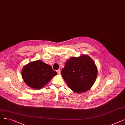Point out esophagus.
I'll use <instances>...</instances> for the list:
<instances>
[{
    "instance_id": "34e87169",
    "label": "esophagus",
    "mask_w": 125,
    "mask_h": 125,
    "mask_svg": "<svg viewBox=\"0 0 125 125\" xmlns=\"http://www.w3.org/2000/svg\"><path fill=\"white\" fill-rule=\"evenodd\" d=\"M57 73L58 74H60L61 73V70L60 69H58L57 70Z\"/></svg>"
}]
</instances>
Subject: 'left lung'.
Returning a JSON list of instances; mask_svg holds the SVG:
<instances>
[{
    "label": "left lung",
    "instance_id": "left-lung-1",
    "mask_svg": "<svg viewBox=\"0 0 125 125\" xmlns=\"http://www.w3.org/2000/svg\"><path fill=\"white\" fill-rule=\"evenodd\" d=\"M61 74L68 87L74 92L81 93L92 87L97 76V68L92 59L83 55L68 60Z\"/></svg>",
    "mask_w": 125,
    "mask_h": 125
}]
</instances>
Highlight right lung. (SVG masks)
<instances>
[{"mask_svg": "<svg viewBox=\"0 0 125 125\" xmlns=\"http://www.w3.org/2000/svg\"><path fill=\"white\" fill-rule=\"evenodd\" d=\"M57 74L50 65L41 60L29 63L24 66L22 71V76L25 83L35 90L42 89Z\"/></svg>", "mask_w": 125, "mask_h": 125, "instance_id": "add662e5", "label": "right lung"}]
</instances>
